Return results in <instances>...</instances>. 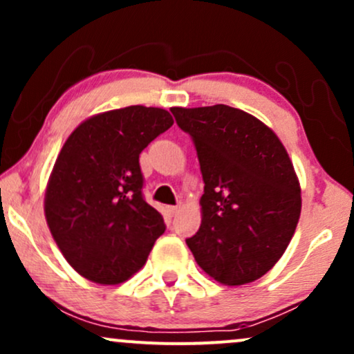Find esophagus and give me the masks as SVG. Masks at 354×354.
<instances>
[{
	"instance_id": "obj_1",
	"label": "esophagus",
	"mask_w": 354,
	"mask_h": 354,
	"mask_svg": "<svg viewBox=\"0 0 354 354\" xmlns=\"http://www.w3.org/2000/svg\"><path fill=\"white\" fill-rule=\"evenodd\" d=\"M178 211H180V206H168V213L171 214V216H174V214H176Z\"/></svg>"
}]
</instances>
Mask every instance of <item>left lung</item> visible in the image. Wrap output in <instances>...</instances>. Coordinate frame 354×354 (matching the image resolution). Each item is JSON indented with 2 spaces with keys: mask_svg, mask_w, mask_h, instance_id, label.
Segmentation results:
<instances>
[{
  "mask_svg": "<svg viewBox=\"0 0 354 354\" xmlns=\"http://www.w3.org/2000/svg\"><path fill=\"white\" fill-rule=\"evenodd\" d=\"M193 140L205 181L203 219L186 239L203 270L223 284L251 283L293 238L301 189L278 136L238 108H171Z\"/></svg>",
  "mask_w": 354,
  "mask_h": 354,
  "instance_id": "obj_1",
  "label": "left lung"
}]
</instances>
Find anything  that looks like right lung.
<instances>
[{"mask_svg":"<svg viewBox=\"0 0 354 354\" xmlns=\"http://www.w3.org/2000/svg\"><path fill=\"white\" fill-rule=\"evenodd\" d=\"M171 126L166 109L121 108L81 123L61 149L44 213L61 253L89 281H126L165 233L145 200L140 154Z\"/></svg>","mask_w":354,"mask_h":354,"instance_id":"obj_1","label":"right lung"}]
</instances>
